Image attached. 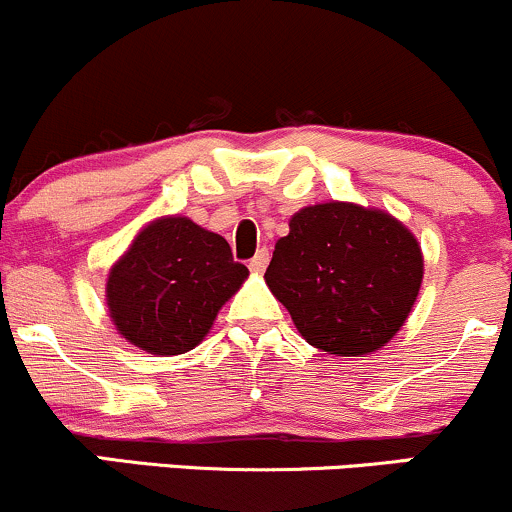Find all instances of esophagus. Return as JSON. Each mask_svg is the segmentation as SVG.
I'll return each mask as SVG.
<instances>
[{"label":"esophagus","mask_w":512,"mask_h":512,"mask_svg":"<svg viewBox=\"0 0 512 512\" xmlns=\"http://www.w3.org/2000/svg\"><path fill=\"white\" fill-rule=\"evenodd\" d=\"M268 261H271V251H268V249H258V254L249 261V268L254 273H263V271H266Z\"/></svg>","instance_id":"1"}]
</instances>
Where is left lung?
Masks as SVG:
<instances>
[{
    "instance_id": "8db88e82",
    "label": "left lung",
    "mask_w": 512,
    "mask_h": 512,
    "mask_svg": "<svg viewBox=\"0 0 512 512\" xmlns=\"http://www.w3.org/2000/svg\"><path fill=\"white\" fill-rule=\"evenodd\" d=\"M421 280V246L409 229L350 203L297 212L266 271L304 341L331 355L382 348L404 326Z\"/></svg>"
}]
</instances>
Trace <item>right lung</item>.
I'll list each match as a JSON object with an SVG mask.
<instances>
[{
  "mask_svg": "<svg viewBox=\"0 0 512 512\" xmlns=\"http://www.w3.org/2000/svg\"><path fill=\"white\" fill-rule=\"evenodd\" d=\"M249 268L234 261L227 239L188 217H164L137 234L106 283L113 324L154 355L198 346Z\"/></svg>",
  "mask_w": 512,
  "mask_h": 512,
  "instance_id": "obj_1",
  "label": "right lung"
}]
</instances>
